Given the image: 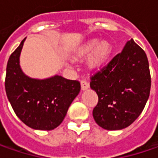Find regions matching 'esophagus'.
Here are the masks:
<instances>
[{
	"mask_svg": "<svg viewBox=\"0 0 158 158\" xmlns=\"http://www.w3.org/2000/svg\"><path fill=\"white\" fill-rule=\"evenodd\" d=\"M81 87H82V89H83V90L87 89L89 87V83L85 80H81Z\"/></svg>",
	"mask_w": 158,
	"mask_h": 158,
	"instance_id": "1",
	"label": "esophagus"
}]
</instances>
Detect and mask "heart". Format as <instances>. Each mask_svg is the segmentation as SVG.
Segmentation results:
<instances>
[{"instance_id": "heart-1", "label": "heart", "mask_w": 158, "mask_h": 158, "mask_svg": "<svg viewBox=\"0 0 158 158\" xmlns=\"http://www.w3.org/2000/svg\"><path fill=\"white\" fill-rule=\"evenodd\" d=\"M112 52V45L108 41H102L99 40H90L81 49L79 52V56L89 55L92 52L89 58V64L92 69H99L103 67Z\"/></svg>"}]
</instances>
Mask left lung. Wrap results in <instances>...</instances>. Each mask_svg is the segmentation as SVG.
<instances>
[{
  "label": "left lung",
  "instance_id": "obj_1",
  "mask_svg": "<svg viewBox=\"0 0 158 158\" xmlns=\"http://www.w3.org/2000/svg\"><path fill=\"white\" fill-rule=\"evenodd\" d=\"M89 85L98 96L92 112L97 124L107 130L130 126L149 97L151 77L146 53L129 40L122 52L91 75Z\"/></svg>",
  "mask_w": 158,
  "mask_h": 158
}]
</instances>
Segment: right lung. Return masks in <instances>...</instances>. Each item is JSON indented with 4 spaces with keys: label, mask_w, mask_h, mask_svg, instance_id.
Returning a JSON list of instances; mask_svg holds the SVG:
<instances>
[{
    "label": "right lung",
    "mask_w": 158,
    "mask_h": 158,
    "mask_svg": "<svg viewBox=\"0 0 158 158\" xmlns=\"http://www.w3.org/2000/svg\"><path fill=\"white\" fill-rule=\"evenodd\" d=\"M24 40L8 60L6 94L16 116L26 126L38 130H52L63 121L81 85L77 80L62 76L37 80L25 76L19 66Z\"/></svg>",
    "instance_id": "1"
}]
</instances>
